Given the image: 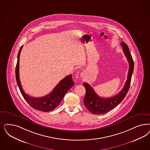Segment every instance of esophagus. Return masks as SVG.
I'll return each mask as SVG.
<instances>
[{
	"label": "esophagus",
	"mask_w": 150,
	"mask_h": 150,
	"mask_svg": "<svg viewBox=\"0 0 150 150\" xmlns=\"http://www.w3.org/2000/svg\"><path fill=\"white\" fill-rule=\"evenodd\" d=\"M81 77H83V74H81Z\"/></svg>",
	"instance_id": "34e87169"
}]
</instances>
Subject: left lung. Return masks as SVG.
Masks as SVG:
<instances>
[{"label":"left lung","mask_w":150,"mask_h":150,"mask_svg":"<svg viewBox=\"0 0 150 150\" xmlns=\"http://www.w3.org/2000/svg\"><path fill=\"white\" fill-rule=\"evenodd\" d=\"M121 46L123 47V52L129 64V69L127 80L124 88L119 93L111 98H103L98 96L90 85L86 83H83L86 89V95L83 98V103L88 110L92 114L101 115L111 111L124 100L129 91L132 75L134 71V63L127 44L122 42Z\"/></svg>","instance_id":"left-lung-1"}]
</instances>
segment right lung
Segmentation results:
<instances>
[{
  "instance_id": "obj_1",
  "label": "right lung",
  "mask_w": 150,
  "mask_h": 150,
  "mask_svg": "<svg viewBox=\"0 0 150 150\" xmlns=\"http://www.w3.org/2000/svg\"><path fill=\"white\" fill-rule=\"evenodd\" d=\"M23 45L21 47L18 54V60L16 65V83L23 98L29 105L34 109L43 112H49L55 109L62 101L65 95L74 85L72 80V75L70 74L64 78L57 84L51 93L45 96L34 98L28 95L24 91L19 79V58Z\"/></svg>"
}]
</instances>
